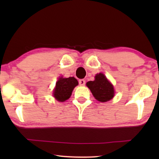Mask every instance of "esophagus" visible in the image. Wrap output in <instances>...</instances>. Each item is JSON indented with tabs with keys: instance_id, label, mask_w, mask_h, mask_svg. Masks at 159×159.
Returning <instances> with one entry per match:
<instances>
[{
	"instance_id": "1",
	"label": "esophagus",
	"mask_w": 159,
	"mask_h": 159,
	"mask_svg": "<svg viewBox=\"0 0 159 159\" xmlns=\"http://www.w3.org/2000/svg\"><path fill=\"white\" fill-rule=\"evenodd\" d=\"M79 84H80V85L84 86V84H85V80H79Z\"/></svg>"
}]
</instances>
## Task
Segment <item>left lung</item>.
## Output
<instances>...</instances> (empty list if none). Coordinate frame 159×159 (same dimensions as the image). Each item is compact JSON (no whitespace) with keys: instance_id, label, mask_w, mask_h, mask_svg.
I'll return each instance as SVG.
<instances>
[{"instance_id":"left-lung-1","label":"left lung","mask_w":159,"mask_h":159,"mask_svg":"<svg viewBox=\"0 0 159 159\" xmlns=\"http://www.w3.org/2000/svg\"><path fill=\"white\" fill-rule=\"evenodd\" d=\"M86 85L98 101L106 102L113 98L114 95V87L102 73L97 74L94 81L88 82Z\"/></svg>"}]
</instances>
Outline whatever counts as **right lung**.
Here are the masks:
<instances>
[{"label":"right lung","mask_w":159,"mask_h":159,"mask_svg":"<svg viewBox=\"0 0 159 159\" xmlns=\"http://www.w3.org/2000/svg\"><path fill=\"white\" fill-rule=\"evenodd\" d=\"M77 84L78 82L75 77H61L56 84L53 96L57 101L64 102L70 98L74 88Z\"/></svg>","instance_id":"right-lung-1"}]
</instances>
